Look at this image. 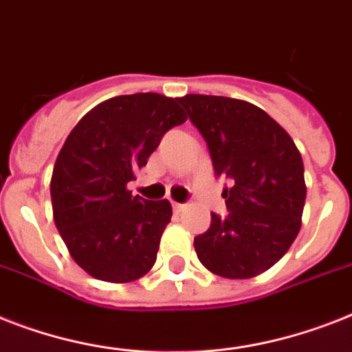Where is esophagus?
<instances>
[{
    "instance_id": "esophagus-1",
    "label": "esophagus",
    "mask_w": 352,
    "mask_h": 352,
    "mask_svg": "<svg viewBox=\"0 0 352 352\" xmlns=\"http://www.w3.org/2000/svg\"><path fill=\"white\" fill-rule=\"evenodd\" d=\"M171 206H173V211H175V213H181V211L186 208V206L181 204V202H171Z\"/></svg>"
}]
</instances>
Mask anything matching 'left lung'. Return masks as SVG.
Listing matches in <instances>:
<instances>
[{"mask_svg":"<svg viewBox=\"0 0 352 352\" xmlns=\"http://www.w3.org/2000/svg\"><path fill=\"white\" fill-rule=\"evenodd\" d=\"M204 137L224 188L228 215L211 213L195 236L206 270L224 278H251L275 265L295 242L305 204L304 162L289 133L262 108L221 96L179 99Z\"/></svg>","mask_w":352,"mask_h":352,"instance_id":"1","label":"left lung"}]
</instances>
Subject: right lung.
Masks as SVG:
<instances>
[{"label": "right lung", "instance_id": "obj_1", "mask_svg": "<svg viewBox=\"0 0 352 352\" xmlns=\"http://www.w3.org/2000/svg\"><path fill=\"white\" fill-rule=\"evenodd\" d=\"M179 99L111 97L88 111L57 155L54 222L77 265L97 280L131 282L153 267L171 204L131 195L126 184L162 135L186 122Z\"/></svg>", "mask_w": 352, "mask_h": 352}]
</instances>
